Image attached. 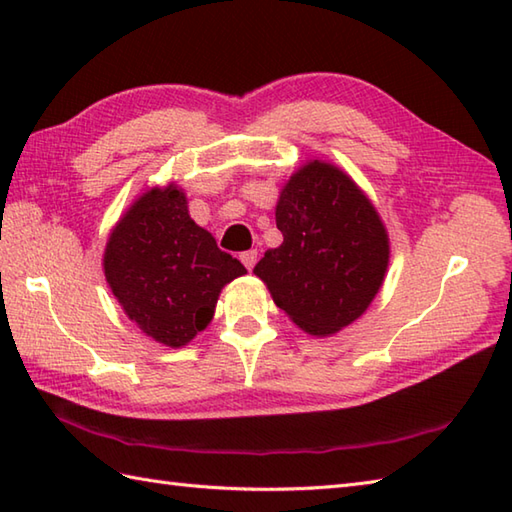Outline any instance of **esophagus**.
Masks as SVG:
<instances>
[{"label":"esophagus","mask_w":512,"mask_h":512,"mask_svg":"<svg viewBox=\"0 0 512 512\" xmlns=\"http://www.w3.org/2000/svg\"><path fill=\"white\" fill-rule=\"evenodd\" d=\"M239 259H242V264L250 270L255 266V262H257V250L255 248H250V250H244L242 255H239Z\"/></svg>","instance_id":"obj_1"}]
</instances>
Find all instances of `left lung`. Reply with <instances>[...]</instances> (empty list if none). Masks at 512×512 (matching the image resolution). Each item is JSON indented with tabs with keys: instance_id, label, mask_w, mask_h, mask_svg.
Listing matches in <instances>:
<instances>
[{
	"instance_id": "obj_1",
	"label": "left lung",
	"mask_w": 512,
	"mask_h": 512,
	"mask_svg": "<svg viewBox=\"0 0 512 512\" xmlns=\"http://www.w3.org/2000/svg\"><path fill=\"white\" fill-rule=\"evenodd\" d=\"M284 244L253 273L301 330L325 336L361 317L383 284L389 242L376 209L332 165L308 162L281 191Z\"/></svg>"
}]
</instances>
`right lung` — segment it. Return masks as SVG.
<instances>
[{
    "label": "right lung",
    "instance_id": "add662e5",
    "mask_svg": "<svg viewBox=\"0 0 512 512\" xmlns=\"http://www.w3.org/2000/svg\"><path fill=\"white\" fill-rule=\"evenodd\" d=\"M103 266L127 317L169 347L204 330L222 286L246 273L191 220L176 187L149 191L127 211L107 242Z\"/></svg>",
    "mask_w": 512,
    "mask_h": 512
}]
</instances>
